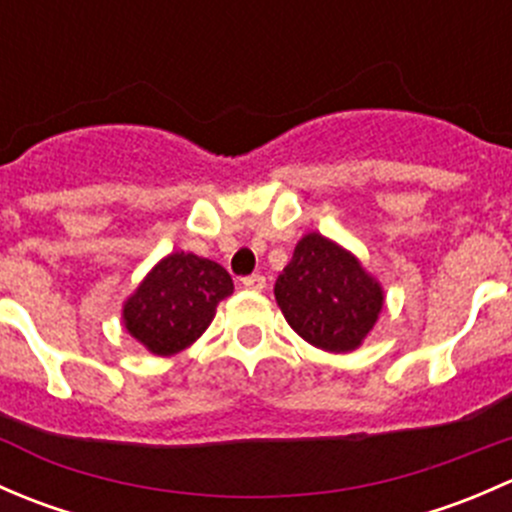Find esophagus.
<instances>
[{
  "instance_id": "1",
  "label": "esophagus",
  "mask_w": 512,
  "mask_h": 512,
  "mask_svg": "<svg viewBox=\"0 0 512 512\" xmlns=\"http://www.w3.org/2000/svg\"><path fill=\"white\" fill-rule=\"evenodd\" d=\"M240 285L245 289H252V292H262V289H265V285H267V280L262 275H250V277H242Z\"/></svg>"
}]
</instances>
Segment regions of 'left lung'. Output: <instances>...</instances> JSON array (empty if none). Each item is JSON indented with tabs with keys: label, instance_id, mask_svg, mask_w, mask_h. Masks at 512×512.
Instances as JSON below:
<instances>
[{
	"label": "left lung",
	"instance_id": "8db88e82",
	"mask_svg": "<svg viewBox=\"0 0 512 512\" xmlns=\"http://www.w3.org/2000/svg\"><path fill=\"white\" fill-rule=\"evenodd\" d=\"M289 327L324 352H354L374 329L384 289L349 250L309 232L275 282Z\"/></svg>",
	"mask_w": 512,
	"mask_h": 512
}]
</instances>
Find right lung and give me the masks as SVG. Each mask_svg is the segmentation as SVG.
<instances>
[{"instance_id": "obj_1", "label": "right lung", "mask_w": 512, "mask_h": 512, "mask_svg": "<svg viewBox=\"0 0 512 512\" xmlns=\"http://www.w3.org/2000/svg\"><path fill=\"white\" fill-rule=\"evenodd\" d=\"M232 277L193 252L163 257L123 304V327L148 352L173 356L195 342L232 294Z\"/></svg>"}]
</instances>
